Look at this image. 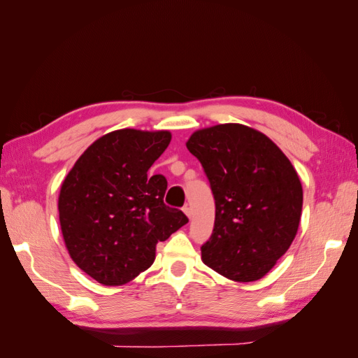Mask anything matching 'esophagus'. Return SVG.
<instances>
[{
  "label": "esophagus",
  "instance_id": "obj_1",
  "mask_svg": "<svg viewBox=\"0 0 358 358\" xmlns=\"http://www.w3.org/2000/svg\"><path fill=\"white\" fill-rule=\"evenodd\" d=\"M183 212H185V214H186V215H187L189 218H191V217H192V209H191V208H189V206H187V204H186V206L183 208Z\"/></svg>",
  "mask_w": 358,
  "mask_h": 358
}]
</instances>
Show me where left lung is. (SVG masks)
Masks as SVG:
<instances>
[{"mask_svg":"<svg viewBox=\"0 0 358 358\" xmlns=\"http://www.w3.org/2000/svg\"><path fill=\"white\" fill-rule=\"evenodd\" d=\"M215 200V223L201 246L204 264L234 281L264 277L300 224L303 189L287 157L264 134L218 124L191 135Z\"/></svg>","mask_w":358,"mask_h":358,"instance_id":"1","label":"left lung"}]
</instances>
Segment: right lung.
Segmentation results:
<instances>
[{
  "label": "right lung",
  "mask_w": 358,
  "mask_h": 358,
  "mask_svg": "<svg viewBox=\"0 0 358 358\" xmlns=\"http://www.w3.org/2000/svg\"><path fill=\"white\" fill-rule=\"evenodd\" d=\"M171 143L167 131L121 129L86 149L62 185L59 224L81 271L120 286L146 271L155 246L189 220L164 204L167 180L148 171Z\"/></svg>",
  "instance_id": "add662e5"
}]
</instances>
